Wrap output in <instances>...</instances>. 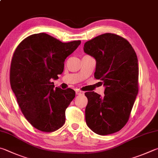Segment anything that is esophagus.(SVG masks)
<instances>
[{
  "instance_id": "obj_1",
  "label": "esophagus",
  "mask_w": 158,
  "mask_h": 158,
  "mask_svg": "<svg viewBox=\"0 0 158 158\" xmlns=\"http://www.w3.org/2000/svg\"><path fill=\"white\" fill-rule=\"evenodd\" d=\"M76 94H77V95H82V94H84V92H83L80 90H77Z\"/></svg>"
}]
</instances>
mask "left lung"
Masks as SVG:
<instances>
[{"mask_svg": "<svg viewBox=\"0 0 158 158\" xmlns=\"http://www.w3.org/2000/svg\"><path fill=\"white\" fill-rule=\"evenodd\" d=\"M84 52L96 60L94 78L106 87L104 97L87 92L85 122L94 133L106 135L128 121L138 93L139 68L135 52L127 39L106 33L85 43Z\"/></svg>", "mask_w": 158, "mask_h": 158, "instance_id": "1", "label": "left lung"}]
</instances>
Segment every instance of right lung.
Segmentation results:
<instances>
[{
  "instance_id": "right-lung-1",
  "label": "right lung",
  "mask_w": 158,
  "mask_h": 158,
  "mask_svg": "<svg viewBox=\"0 0 158 158\" xmlns=\"http://www.w3.org/2000/svg\"><path fill=\"white\" fill-rule=\"evenodd\" d=\"M81 41L62 43L45 33L34 34L20 43L13 54L10 84L23 114L32 127L53 132L65 124V110L75 97L71 88L56 87L66 57Z\"/></svg>"
}]
</instances>
